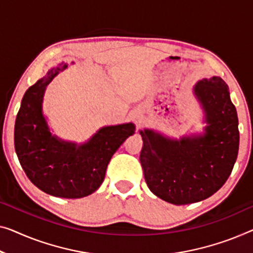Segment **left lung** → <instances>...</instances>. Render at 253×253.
<instances>
[{"instance_id":"left-lung-1","label":"left lung","mask_w":253,"mask_h":253,"mask_svg":"<svg viewBox=\"0 0 253 253\" xmlns=\"http://www.w3.org/2000/svg\"><path fill=\"white\" fill-rule=\"evenodd\" d=\"M194 92L208 124L202 136L171 141L152 130L141 131L145 182L157 197L174 205L202 201L216 193L239 153V119L227 84L220 77L205 78Z\"/></svg>"}]
</instances>
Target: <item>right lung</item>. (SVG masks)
<instances>
[{
	"instance_id": "1",
	"label": "right lung",
	"mask_w": 253,
	"mask_h": 253,
	"mask_svg": "<svg viewBox=\"0 0 253 253\" xmlns=\"http://www.w3.org/2000/svg\"><path fill=\"white\" fill-rule=\"evenodd\" d=\"M65 68V63L53 68L26 90L14 125V148L34 185L53 197L77 199L100 187L111 157L135 127L133 124L103 127L81 146L52 136L42 115L43 95Z\"/></svg>"
}]
</instances>
